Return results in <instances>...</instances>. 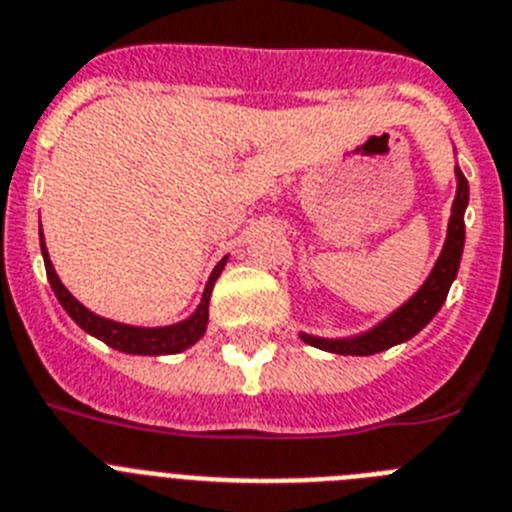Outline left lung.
Here are the masks:
<instances>
[{
    "instance_id": "left-lung-1",
    "label": "left lung",
    "mask_w": 512,
    "mask_h": 512,
    "mask_svg": "<svg viewBox=\"0 0 512 512\" xmlns=\"http://www.w3.org/2000/svg\"><path fill=\"white\" fill-rule=\"evenodd\" d=\"M469 206V182L464 172L456 167V198L451 206V219H448L446 244H443L441 257L435 260L433 270L425 278L415 296L404 301L397 311H391L389 317L381 319L376 327L353 337H317L301 332V340L306 345H314L319 350L337 355H373L381 350H389L399 342H407L441 311L443 301L448 296V288L456 281L461 265V252H464V211Z\"/></svg>"
}]
</instances>
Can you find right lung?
Listing matches in <instances>:
<instances>
[{
	"label": "right lung",
	"instance_id": "right-lung-1",
	"mask_svg": "<svg viewBox=\"0 0 512 512\" xmlns=\"http://www.w3.org/2000/svg\"><path fill=\"white\" fill-rule=\"evenodd\" d=\"M41 252L43 262H46L48 283H51L53 293H56V299L64 306L66 314H69L87 335L97 337V340H102L105 345H110V348L121 350V353L128 355H175L182 353V350H188L190 345H195V342L201 340V337L206 335L208 301H211L213 283H216V278H219L221 270H224L226 260H229V257H224V260L213 268L211 278H208L206 283V291H203L201 296V304H198V309H195L188 319H182V322L177 324H167V327H133V324L113 322V319L100 317V314L90 311L87 306L79 304V301L71 296L69 288L61 283V278L56 275V270H53V262L46 250V239H43V229Z\"/></svg>",
	"mask_w": 512,
	"mask_h": 512
}]
</instances>
